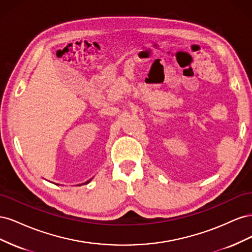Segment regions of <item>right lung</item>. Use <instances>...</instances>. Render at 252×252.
Masks as SVG:
<instances>
[{"mask_svg":"<svg viewBox=\"0 0 252 252\" xmlns=\"http://www.w3.org/2000/svg\"><path fill=\"white\" fill-rule=\"evenodd\" d=\"M91 180H93V179H90V180H89V181H87V182H85V183H84V184H88V183H89V182H90V181H91ZM81 185H82V184H80V185H78V186H81Z\"/></svg>","mask_w":252,"mask_h":252,"instance_id":"right-lung-1","label":"right lung"}]
</instances>
